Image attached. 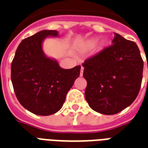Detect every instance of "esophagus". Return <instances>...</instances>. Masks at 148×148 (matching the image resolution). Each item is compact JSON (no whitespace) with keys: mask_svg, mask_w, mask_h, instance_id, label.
<instances>
[{"mask_svg":"<svg viewBox=\"0 0 148 148\" xmlns=\"http://www.w3.org/2000/svg\"><path fill=\"white\" fill-rule=\"evenodd\" d=\"M83 70H84L83 66H82V68H81V72H80V76H81V77H82V76L83 75Z\"/></svg>","mask_w":148,"mask_h":148,"instance_id":"obj_1","label":"esophagus"}]
</instances>
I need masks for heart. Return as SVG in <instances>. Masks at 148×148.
I'll return each instance as SVG.
<instances>
[{"label": "heart", "mask_w": 148, "mask_h": 148, "mask_svg": "<svg viewBox=\"0 0 148 148\" xmlns=\"http://www.w3.org/2000/svg\"><path fill=\"white\" fill-rule=\"evenodd\" d=\"M97 40L96 39H88L85 42V46L87 48H92L94 46L97 44Z\"/></svg>", "instance_id": "obj_1"}]
</instances>
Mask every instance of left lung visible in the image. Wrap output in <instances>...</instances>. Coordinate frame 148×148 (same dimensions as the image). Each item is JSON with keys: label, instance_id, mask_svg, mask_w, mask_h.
<instances>
[{"label": "left lung", "instance_id": "obj_1", "mask_svg": "<svg viewBox=\"0 0 148 148\" xmlns=\"http://www.w3.org/2000/svg\"><path fill=\"white\" fill-rule=\"evenodd\" d=\"M111 46L84 62L85 91L91 109L113 115L136 98L143 78V62L136 43L114 33Z\"/></svg>", "mask_w": 148, "mask_h": 148}]
</instances>
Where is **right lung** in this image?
<instances>
[{
    "label": "right lung",
    "instance_id": "1",
    "mask_svg": "<svg viewBox=\"0 0 148 148\" xmlns=\"http://www.w3.org/2000/svg\"><path fill=\"white\" fill-rule=\"evenodd\" d=\"M58 36L56 30H43L27 37L18 46L12 62L11 80L19 102L39 116L60 110L66 93L80 75V66L63 69L43 52V41Z\"/></svg>",
    "mask_w": 148,
    "mask_h": 148
}]
</instances>
